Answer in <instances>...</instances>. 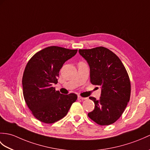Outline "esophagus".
Masks as SVG:
<instances>
[{
  "instance_id": "obj_1",
  "label": "esophagus",
  "mask_w": 150,
  "mask_h": 150,
  "mask_svg": "<svg viewBox=\"0 0 150 150\" xmlns=\"http://www.w3.org/2000/svg\"><path fill=\"white\" fill-rule=\"evenodd\" d=\"M78 99L79 100H86L88 98H86V97H82L81 96H78Z\"/></svg>"
}]
</instances>
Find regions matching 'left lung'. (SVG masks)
<instances>
[{
	"instance_id": "left-lung-1",
	"label": "left lung",
	"mask_w": 150,
	"mask_h": 150,
	"mask_svg": "<svg viewBox=\"0 0 150 150\" xmlns=\"http://www.w3.org/2000/svg\"><path fill=\"white\" fill-rule=\"evenodd\" d=\"M79 52L89 66L91 83L102 88L98 100L89 97L95 107L88 116L100 125L112 124L122 115L130 98V81L126 69L120 58L107 48Z\"/></svg>"
}]
</instances>
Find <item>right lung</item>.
Masks as SVG:
<instances>
[{"label":"right lung","mask_w":150,"mask_h":150,"mask_svg":"<svg viewBox=\"0 0 150 150\" xmlns=\"http://www.w3.org/2000/svg\"><path fill=\"white\" fill-rule=\"evenodd\" d=\"M76 52L51 46L38 52L27 62L22 77L23 95L33 116L41 122L49 124L60 120L77 99L76 94L62 95L52 87L58 82L63 64Z\"/></svg>","instance_id":"add662e5"}]
</instances>
